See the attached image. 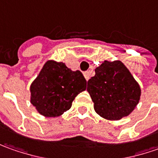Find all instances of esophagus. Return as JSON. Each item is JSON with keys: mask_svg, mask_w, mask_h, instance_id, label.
<instances>
[{"mask_svg": "<svg viewBox=\"0 0 158 158\" xmlns=\"http://www.w3.org/2000/svg\"><path fill=\"white\" fill-rule=\"evenodd\" d=\"M84 76L86 80H88V79H89V73H88V72H85Z\"/></svg>", "mask_w": 158, "mask_h": 158, "instance_id": "obj_1", "label": "esophagus"}]
</instances>
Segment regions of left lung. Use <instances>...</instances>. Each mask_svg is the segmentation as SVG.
<instances>
[{
	"label": "left lung",
	"instance_id": "8db88e82",
	"mask_svg": "<svg viewBox=\"0 0 158 158\" xmlns=\"http://www.w3.org/2000/svg\"><path fill=\"white\" fill-rule=\"evenodd\" d=\"M87 92L96 113L114 121L128 115L141 95L139 85L121 61H104L97 67L95 76L87 81Z\"/></svg>",
	"mask_w": 158,
	"mask_h": 158
}]
</instances>
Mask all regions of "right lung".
Here are the masks:
<instances>
[{
	"mask_svg": "<svg viewBox=\"0 0 158 158\" xmlns=\"http://www.w3.org/2000/svg\"><path fill=\"white\" fill-rule=\"evenodd\" d=\"M85 89L86 80L79 71L48 61L30 85V101L44 116L56 117L69 110L75 97Z\"/></svg>",
	"mask_w": 158,
	"mask_h": 158,
	"instance_id": "1",
	"label": "right lung"
}]
</instances>
